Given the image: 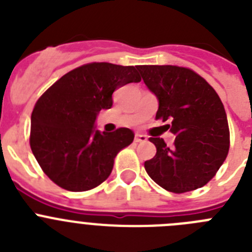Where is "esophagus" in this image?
<instances>
[{"instance_id":"1","label":"esophagus","mask_w":252,"mask_h":252,"mask_svg":"<svg viewBox=\"0 0 252 252\" xmlns=\"http://www.w3.org/2000/svg\"><path fill=\"white\" fill-rule=\"evenodd\" d=\"M148 140V137L145 135H141V133H136L135 135V142H145Z\"/></svg>"}]
</instances>
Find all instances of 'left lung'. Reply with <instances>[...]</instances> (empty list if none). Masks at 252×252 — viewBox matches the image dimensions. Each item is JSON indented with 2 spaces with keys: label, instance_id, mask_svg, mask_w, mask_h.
<instances>
[{
  "label": "left lung",
  "instance_id": "left-lung-1",
  "mask_svg": "<svg viewBox=\"0 0 252 252\" xmlns=\"http://www.w3.org/2000/svg\"><path fill=\"white\" fill-rule=\"evenodd\" d=\"M142 81L159 102L157 120L169 121L175 135L168 148L150 137L157 154L145 161L149 177L161 188L184 193L206 186L230 149V131L221 99L201 75L175 65H140Z\"/></svg>",
  "mask_w": 252,
  "mask_h": 252
}]
</instances>
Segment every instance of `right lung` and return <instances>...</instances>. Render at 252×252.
<instances>
[{"label":"right lung","instance_id":"1","mask_svg":"<svg viewBox=\"0 0 252 252\" xmlns=\"http://www.w3.org/2000/svg\"><path fill=\"white\" fill-rule=\"evenodd\" d=\"M139 66L91 63L75 68L44 93L31 113L30 146L55 184L70 192L95 188L110 177L113 159L133 141L132 130L99 131L95 119L112 107V93L139 83Z\"/></svg>","mask_w":252,"mask_h":252}]
</instances>
